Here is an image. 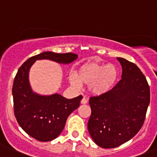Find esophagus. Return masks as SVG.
<instances>
[{
    "label": "esophagus",
    "mask_w": 157,
    "mask_h": 157,
    "mask_svg": "<svg viewBox=\"0 0 157 157\" xmlns=\"http://www.w3.org/2000/svg\"><path fill=\"white\" fill-rule=\"evenodd\" d=\"M87 103V99H86L85 98H83V99H82L81 101H80V104H81V105H85V104Z\"/></svg>",
    "instance_id": "34e87169"
}]
</instances>
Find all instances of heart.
I'll return each mask as SVG.
<instances>
[{
	"label": "heart",
	"mask_w": 157,
	"mask_h": 157,
	"mask_svg": "<svg viewBox=\"0 0 157 157\" xmlns=\"http://www.w3.org/2000/svg\"><path fill=\"white\" fill-rule=\"evenodd\" d=\"M119 76L116 65L113 63H100L87 62L77 70L75 77H70V85L76 89L80 88V84L88 85V90L93 96L106 94L113 88Z\"/></svg>",
	"instance_id": "b5f03b06"
}]
</instances>
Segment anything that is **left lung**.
<instances>
[{"label": "left lung", "mask_w": 157, "mask_h": 157, "mask_svg": "<svg viewBox=\"0 0 157 157\" xmlns=\"http://www.w3.org/2000/svg\"><path fill=\"white\" fill-rule=\"evenodd\" d=\"M122 67L121 79L106 94L91 97L89 133L98 146L118 147L142 128L150 101L149 86L140 69L117 57Z\"/></svg>", "instance_id": "8db88e82"}]
</instances>
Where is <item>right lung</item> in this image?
I'll list each match as a JSON object with an SVG mask.
<instances>
[{"label": "right lung", "instance_id": "add662e5", "mask_svg": "<svg viewBox=\"0 0 157 157\" xmlns=\"http://www.w3.org/2000/svg\"><path fill=\"white\" fill-rule=\"evenodd\" d=\"M77 54L44 52L31 57L18 69L12 87L14 115L23 130L41 142L54 140L62 132L69 115L80 106L82 96L67 99L56 93L41 95L33 92L29 83V71L36 60L49 59L69 64Z\"/></svg>", "mask_w": 157, "mask_h": 157}]
</instances>
